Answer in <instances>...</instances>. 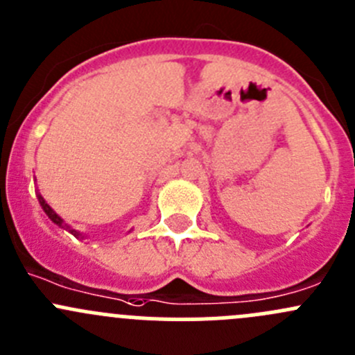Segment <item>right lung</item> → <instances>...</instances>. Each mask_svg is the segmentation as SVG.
<instances>
[{
  "label": "right lung",
  "instance_id": "obj_1",
  "mask_svg": "<svg viewBox=\"0 0 355 355\" xmlns=\"http://www.w3.org/2000/svg\"><path fill=\"white\" fill-rule=\"evenodd\" d=\"M37 199H39V204H41L42 211H44V213H46V214H48V218H49V220H51V221H53V223H55V225H58V227H62V228H63V230L70 232V234H71V235H73V237H77V239H80V241H84V239H85V235H82V234H80V232H77V230H75V228H71V227H70V225H68V223H65V221H63V218H62V216H60V214H58V213H56V211H55V209H53V207H51V206H49V204H48V202H46V200H44V198H42V196H41V194H39V192H37Z\"/></svg>",
  "mask_w": 355,
  "mask_h": 355
}]
</instances>
